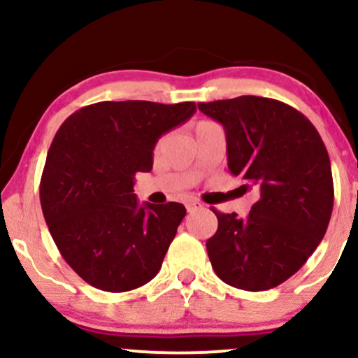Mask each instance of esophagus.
I'll return each instance as SVG.
<instances>
[{
    "instance_id": "obj_1",
    "label": "esophagus",
    "mask_w": 358,
    "mask_h": 358,
    "mask_svg": "<svg viewBox=\"0 0 358 358\" xmlns=\"http://www.w3.org/2000/svg\"><path fill=\"white\" fill-rule=\"evenodd\" d=\"M202 208H203V203L199 202V200H190V202L187 203V210L190 213L196 212V210H202Z\"/></svg>"
}]
</instances>
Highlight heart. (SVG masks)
I'll list each match as a JSON object with an SVG mask.
<instances>
[{
	"instance_id": "heart-1",
	"label": "heart",
	"mask_w": 358,
	"mask_h": 358,
	"mask_svg": "<svg viewBox=\"0 0 358 358\" xmlns=\"http://www.w3.org/2000/svg\"><path fill=\"white\" fill-rule=\"evenodd\" d=\"M203 122H205V121H203Z\"/></svg>"
}]
</instances>
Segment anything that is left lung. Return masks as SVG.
Segmentation results:
<instances>
[{"instance_id":"8db88e82","label":"left lung","mask_w":358,"mask_h":358,"mask_svg":"<svg viewBox=\"0 0 358 358\" xmlns=\"http://www.w3.org/2000/svg\"><path fill=\"white\" fill-rule=\"evenodd\" d=\"M227 136L232 175L256 187L257 202L245 219L215 212L219 227L207 241L222 281L266 291L293 276L315 252L334 210L328 151L310 119L268 97L199 102Z\"/></svg>"}]
</instances>
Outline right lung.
Masks as SVG:
<instances>
[{
    "instance_id": "right-lung-1",
    "label": "right lung",
    "mask_w": 358,
    "mask_h": 358,
    "mask_svg": "<svg viewBox=\"0 0 358 358\" xmlns=\"http://www.w3.org/2000/svg\"><path fill=\"white\" fill-rule=\"evenodd\" d=\"M195 110V102L104 101L76 110L57 131L40 203L62 257L90 286L124 293L158 274L187 208L139 207L134 176L151 171L158 138Z\"/></svg>"
}]
</instances>
